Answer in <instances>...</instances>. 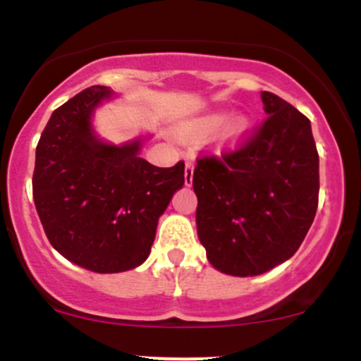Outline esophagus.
<instances>
[{"label":"esophagus","mask_w":361,"mask_h":361,"mask_svg":"<svg viewBox=\"0 0 361 361\" xmlns=\"http://www.w3.org/2000/svg\"><path fill=\"white\" fill-rule=\"evenodd\" d=\"M192 180H194V162L185 164V185L190 187Z\"/></svg>","instance_id":"1"}]
</instances>
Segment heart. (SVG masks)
I'll list each match as a JSON object with an SVG mask.
<instances>
[{
  "instance_id": "b5f03b06",
  "label": "heart",
  "mask_w": 361,
  "mask_h": 361,
  "mask_svg": "<svg viewBox=\"0 0 361 361\" xmlns=\"http://www.w3.org/2000/svg\"><path fill=\"white\" fill-rule=\"evenodd\" d=\"M225 118H227V113L224 111L211 113V115H207L206 118H204V126L207 127L220 126ZM250 133H251V120L245 115H238L234 116V118L228 120L227 126H225L221 143L228 148H235L248 140Z\"/></svg>"
}]
</instances>
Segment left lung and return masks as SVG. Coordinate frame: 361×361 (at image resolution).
<instances>
[{
	"mask_svg": "<svg viewBox=\"0 0 361 361\" xmlns=\"http://www.w3.org/2000/svg\"><path fill=\"white\" fill-rule=\"evenodd\" d=\"M269 115L238 152L197 160V235L216 271L248 278L292 258L318 207L319 159L311 122L272 92Z\"/></svg>",
	"mask_w": 361,
	"mask_h": 361,
	"instance_id": "8db88e82",
	"label": "left lung"
}]
</instances>
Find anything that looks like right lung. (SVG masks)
<instances>
[{
  "instance_id": "1",
  "label": "right lung",
  "mask_w": 361,
  "mask_h": 361,
  "mask_svg": "<svg viewBox=\"0 0 361 361\" xmlns=\"http://www.w3.org/2000/svg\"><path fill=\"white\" fill-rule=\"evenodd\" d=\"M113 99L94 85L57 108L36 147L32 199L54 250L87 271L136 269L150 255L159 218L185 183V164L140 157L145 140L104 141L94 113Z\"/></svg>"
}]
</instances>
